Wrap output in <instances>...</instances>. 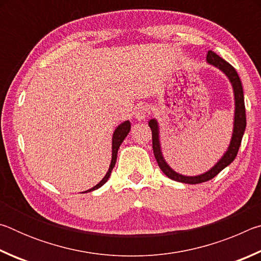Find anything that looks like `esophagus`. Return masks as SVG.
<instances>
[{
  "label": "esophagus",
  "mask_w": 261,
  "mask_h": 261,
  "mask_svg": "<svg viewBox=\"0 0 261 261\" xmlns=\"http://www.w3.org/2000/svg\"><path fill=\"white\" fill-rule=\"evenodd\" d=\"M148 113H149V108L144 103H139L135 108V116H136L137 120H139V121L145 120V118L147 117Z\"/></svg>",
  "instance_id": "1"
}]
</instances>
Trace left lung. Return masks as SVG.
Listing matches in <instances>:
<instances>
[{
    "label": "left lung",
    "mask_w": 261,
    "mask_h": 261,
    "mask_svg": "<svg viewBox=\"0 0 261 261\" xmlns=\"http://www.w3.org/2000/svg\"><path fill=\"white\" fill-rule=\"evenodd\" d=\"M206 60L208 63L213 64L214 67L219 68L220 70L227 74V77L230 81L232 88H233V94H235V122H233V131H232V138L229 145L228 151L222 156V159L216 163V165L212 168L207 173L199 175V176H183L171 169V168L167 165L165 159L162 156L161 147H160V141H159V127L158 123L155 120H151L148 122V125L152 130V145H153V153L154 156L156 159V162L160 169L163 171V174L167 175L168 177L177 180V182L187 183V184H198L202 182H207L212 178H214L221 170H223L227 166L235 160V158L240 149L243 135H244L245 126H246V114H245V105H244V94H243V86L242 82L238 76L237 71L231 64H229L228 62L224 61L222 57L216 55L214 51L208 50L206 56Z\"/></svg>",
    "instance_id": "1"
}]
</instances>
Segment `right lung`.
Instances as JSON below:
<instances>
[{"label":"right lung","mask_w":261,"mask_h":261,"mask_svg":"<svg viewBox=\"0 0 261 261\" xmlns=\"http://www.w3.org/2000/svg\"><path fill=\"white\" fill-rule=\"evenodd\" d=\"M130 129H131V125H130V122L129 121H125L124 123H122V124L118 125L116 127V130H115L114 135H113V156H112V162H110V166H109V169L107 171V174H106L105 177L102 178V180L99 184H96L95 187H93L90 190H87V191L85 192H91L93 191V190H96L99 189L100 187H102V185L107 182L110 174H112V170L113 168L115 167V163H116V159H117V151L118 148H120L122 141L124 140L125 137L127 136V134L130 132Z\"/></svg>","instance_id":"1"}]
</instances>
